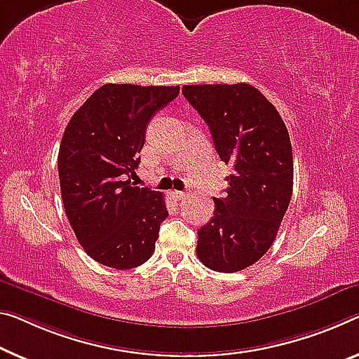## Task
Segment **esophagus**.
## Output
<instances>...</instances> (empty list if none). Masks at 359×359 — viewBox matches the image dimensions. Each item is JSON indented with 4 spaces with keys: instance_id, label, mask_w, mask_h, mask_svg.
Wrapping results in <instances>:
<instances>
[{
    "instance_id": "obj_1",
    "label": "esophagus",
    "mask_w": 359,
    "mask_h": 359,
    "mask_svg": "<svg viewBox=\"0 0 359 359\" xmlns=\"http://www.w3.org/2000/svg\"><path fill=\"white\" fill-rule=\"evenodd\" d=\"M172 197L176 198V201H181V198L186 197V192H183V191H172Z\"/></svg>"
}]
</instances>
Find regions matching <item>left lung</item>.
I'll return each mask as SVG.
<instances>
[{"instance_id": "8db88e82", "label": "left lung", "mask_w": 359, "mask_h": 359, "mask_svg": "<svg viewBox=\"0 0 359 359\" xmlns=\"http://www.w3.org/2000/svg\"><path fill=\"white\" fill-rule=\"evenodd\" d=\"M183 95L210 128L219 158L233 168L226 197H213V217L197 231V257L213 271H241L273 245L289 207V131L273 104L249 83L186 85Z\"/></svg>"}]
</instances>
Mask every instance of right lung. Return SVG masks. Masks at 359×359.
I'll return each instance as SVG.
<instances>
[{
	"instance_id": "1",
	"label": "right lung",
	"mask_w": 359,
	"mask_h": 359,
	"mask_svg": "<svg viewBox=\"0 0 359 359\" xmlns=\"http://www.w3.org/2000/svg\"><path fill=\"white\" fill-rule=\"evenodd\" d=\"M180 86L107 83L86 99L60 141L57 170L69 223L93 260L136 268L156 250L165 197L131 184L149 120Z\"/></svg>"
}]
</instances>
